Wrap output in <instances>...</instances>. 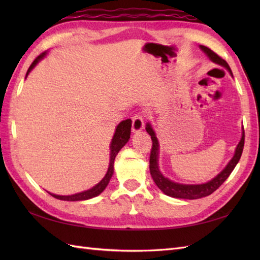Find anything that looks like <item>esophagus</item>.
I'll use <instances>...</instances> for the list:
<instances>
[{"label": "esophagus", "mask_w": 260, "mask_h": 260, "mask_svg": "<svg viewBox=\"0 0 260 260\" xmlns=\"http://www.w3.org/2000/svg\"><path fill=\"white\" fill-rule=\"evenodd\" d=\"M144 127V118H143L142 115H135L132 117V131L134 133H137L143 129Z\"/></svg>", "instance_id": "1"}]
</instances>
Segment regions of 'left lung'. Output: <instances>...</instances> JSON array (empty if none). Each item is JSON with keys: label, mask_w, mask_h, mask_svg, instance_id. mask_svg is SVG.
Here are the masks:
<instances>
[{"label": "left lung", "mask_w": 260, "mask_h": 260, "mask_svg": "<svg viewBox=\"0 0 260 260\" xmlns=\"http://www.w3.org/2000/svg\"><path fill=\"white\" fill-rule=\"evenodd\" d=\"M202 50L207 53V56L212 60L213 62L218 63L222 67L227 68L230 74L231 69L229 67V64L227 63L224 59H222L220 56H218L217 53L213 52L211 49H209L208 47L200 46ZM145 129L148 134L151 135L152 139V150L150 154V172L152 178L155 182V184L158 186V189L163 191L165 194L172 198H179V199H189V200H194V199H200L203 197H208L213 193L218 187L221 185L223 182L229 178V175L233 172L234 169L236 168L237 163L239 162V159L241 157L242 151H244V144H245V132H242V137L239 142L238 146L236 148V153L234 157L231 158V161L229 164L225 167V169L222 171L221 173L218 174L214 179L211 181L207 182L204 184H198V185H189V184H179L175 183V182H172L169 180L168 178H164V176L161 174L158 170V165H157V155H158V142L155 136V133L152 128V126L150 124H147Z\"/></svg>", "instance_id": "1"}]
</instances>
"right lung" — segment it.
Here are the masks:
<instances>
[{"label": "right lung", "mask_w": 260, "mask_h": 260, "mask_svg": "<svg viewBox=\"0 0 260 260\" xmlns=\"http://www.w3.org/2000/svg\"><path fill=\"white\" fill-rule=\"evenodd\" d=\"M45 56H46V52H43L40 54V56H38L35 59V61L31 63L29 69H27V71H26V76L33 69V67H35V66L38 63V61H40V60ZM131 127H132V120L126 119V120L121 121V123H119L117 128H116L114 137L112 140V144H110V162H109L108 171H107L106 175L104 176V179L99 182L98 184L91 187L90 190H87V191H84L81 193H77V194H73V196H57V194H52V193H50V194L53 198L59 199V200H64V201L87 200V199H91L93 197H97L98 194H101V193L105 190V187H106L107 184L109 183V180H110V178H112V175L114 173V161H115L116 155H117V153L119 152L120 148L123 147L129 140Z\"/></svg>", "instance_id": "right-lung-1"}]
</instances>
